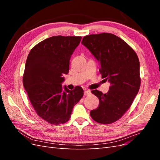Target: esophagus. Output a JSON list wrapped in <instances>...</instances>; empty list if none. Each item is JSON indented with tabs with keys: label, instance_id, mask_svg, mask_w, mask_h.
<instances>
[{
	"label": "esophagus",
	"instance_id": "obj_1",
	"mask_svg": "<svg viewBox=\"0 0 160 160\" xmlns=\"http://www.w3.org/2000/svg\"><path fill=\"white\" fill-rule=\"evenodd\" d=\"M91 93V91H89V90H87V91H84V96H89V95H90Z\"/></svg>",
	"mask_w": 160,
	"mask_h": 160
}]
</instances>
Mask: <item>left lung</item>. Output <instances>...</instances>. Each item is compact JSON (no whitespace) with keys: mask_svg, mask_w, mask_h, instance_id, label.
I'll return each mask as SVG.
<instances>
[{"mask_svg":"<svg viewBox=\"0 0 160 160\" xmlns=\"http://www.w3.org/2000/svg\"><path fill=\"white\" fill-rule=\"evenodd\" d=\"M82 44L100 62L102 78L111 84L107 93L91 91L99 98V106L90 115L98 123H113L128 109L140 89L138 57L127 42L112 33L86 36Z\"/></svg>","mask_w":160,"mask_h":160,"instance_id":"left-lung-1","label":"left lung"}]
</instances>
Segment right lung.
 Returning a JSON list of instances; mask_svg holds the SVG:
<instances>
[{
  "instance_id": "right-lung-1",
  "label": "right lung",
  "mask_w": 160,
  "mask_h": 160,
  "mask_svg": "<svg viewBox=\"0 0 160 160\" xmlns=\"http://www.w3.org/2000/svg\"><path fill=\"white\" fill-rule=\"evenodd\" d=\"M82 37L56 36L39 42L27 58L22 82L36 113L53 124L69 120L73 107L82 98V87H62L64 74Z\"/></svg>"
}]
</instances>
